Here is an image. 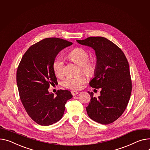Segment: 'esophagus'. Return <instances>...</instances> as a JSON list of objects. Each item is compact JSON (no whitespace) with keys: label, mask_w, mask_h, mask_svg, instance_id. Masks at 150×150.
Listing matches in <instances>:
<instances>
[{"label":"esophagus","mask_w":150,"mask_h":150,"mask_svg":"<svg viewBox=\"0 0 150 150\" xmlns=\"http://www.w3.org/2000/svg\"><path fill=\"white\" fill-rule=\"evenodd\" d=\"M71 93H72V95L73 96H75V95L78 94V92L77 91H71Z\"/></svg>","instance_id":"obj_1"}]
</instances>
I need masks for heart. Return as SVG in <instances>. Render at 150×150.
Returning <instances> with one entry per match:
<instances>
[{
    "label": "heart",
    "instance_id": "obj_1",
    "mask_svg": "<svg viewBox=\"0 0 150 150\" xmlns=\"http://www.w3.org/2000/svg\"><path fill=\"white\" fill-rule=\"evenodd\" d=\"M69 59L79 66V72L87 76L93 75L95 71V64L89 59V55L86 50L81 47L74 49L68 54ZM52 69L54 74L58 77H62L64 73V61L61 56H57L54 59ZM87 80L84 75L76 77L67 76L62 82V85L67 88L78 90L82 88Z\"/></svg>",
    "mask_w": 150,
    "mask_h": 150
}]
</instances>
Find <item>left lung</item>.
<instances>
[{
	"label": "left lung",
	"instance_id": "obj_1",
	"mask_svg": "<svg viewBox=\"0 0 150 150\" xmlns=\"http://www.w3.org/2000/svg\"><path fill=\"white\" fill-rule=\"evenodd\" d=\"M81 45L92 47L97 57L95 77L90 82L93 88H101V96H93L86 107L89 117L107 125L120 117L130 98L132 82L127 59L122 50L109 40L102 37H90L82 40Z\"/></svg>",
	"mask_w": 150,
	"mask_h": 150
}]
</instances>
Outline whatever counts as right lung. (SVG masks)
<instances>
[{
	"label": "right lung",
	"mask_w": 150,
	"mask_h": 150,
	"mask_svg": "<svg viewBox=\"0 0 150 150\" xmlns=\"http://www.w3.org/2000/svg\"><path fill=\"white\" fill-rule=\"evenodd\" d=\"M72 45L58 38H46L29 47L17 70V84L21 102L29 116L37 124L47 126L62 118L71 92L59 90L49 93L50 84H57L52 63L58 52Z\"/></svg>",
	"instance_id": "1"
}]
</instances>
